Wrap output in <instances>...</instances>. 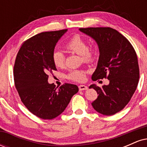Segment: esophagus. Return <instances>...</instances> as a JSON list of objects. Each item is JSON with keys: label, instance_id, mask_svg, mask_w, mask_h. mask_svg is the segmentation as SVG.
I'll list each match as a JSON object with an SVG mask.
<instances>
[{"label": "esophagus", "instance_id": "esophagus-1", "mask_svg": "<svg viewBox=\"0 0 147 147\" xmlns=\"http://www.w3.org/2000/svg\"><path fill=\"white\" fill-rule=\"evenodd\" d=\"M79 90H87L88 86H85V85H80V86H79Z\"/></svg>", "mask_w": 147, "mask_h": 147}]
</instances>
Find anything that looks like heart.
Returning a JSON list of instances; mask_svg holds the SVG:
<instances>
[{"mask_svg": "<svg viewBox=\"0 0 147 147\" xmlns=\"http://www.w3.org/2000/svg\"><path fill=\"white\" fill-rule=\"evenodd\" d=\"M65 48L69 51L82 56L86 62H91L95 59L97 52L94 48H88L86 40L79 34L72 36L67 42ZM52 61L57 68H62L64 66L65 58L63 54L60 51H55L52 54ZM86 72L84 70H74L70 72L68 77L76 82H82L86 78Z\"/></svg>", "mask_w": 147, "mask_h": 147, "instance_id": "heart-1", "label": "heart"}]
</instances>
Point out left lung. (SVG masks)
I'll list each match as a JSON object with an SVG mask.
<instances>
[{
	"instance_id": "left-lung-1",
	"label": "left lung",
	"mask_w": 147,
	"mask_h": 147,
	"mask_svg": "<svg viewBox=\"0 0 147 147\" xmlns=\"http://www.w3.org/2000/svg\"><path fill=\"white\" fill-rule=\"evenodd\" d=\"M92 38L99 48V60L92 80L107 78L109 85L99 88L92 84L98 97L93 109L104 115H112L122 110L137 88L140 77L137 55L131 43L122 34L111 28H79Z\"/></svg>"
}]
</instances>
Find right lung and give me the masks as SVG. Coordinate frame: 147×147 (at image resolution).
<instances>
[{
    "label": "right lung",
    "mask_w": 147,
    "mask_h": 147,
    "mask_svg": "<svg viewBox=\"0 0 147 147\" xmlns=\"http://www.w3.org/2000/svg\"><path fill=\"white\" fill-rule=\"evenodd\" d=\"M68 30L35 35L22 45L14 67L15 86L22 102L32 113L52 119L65 111L79 91L74 84H65L57 90L48 83V74L56 70L52 54L57 42Z\"/></svg>",
    "instance_id": "right-lung-1"
}]
</instances>
